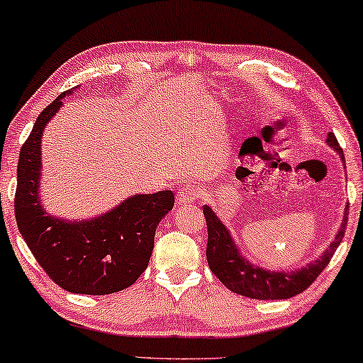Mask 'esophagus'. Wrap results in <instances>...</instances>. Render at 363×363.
<instances>
[{"mask_svg":"<svg viewBox=\"0 0 363 363\" xmlns=\"http://www.w3.org/2000/svg\"><path fill=\"white\" fill-rule=\"evenodd\" d=\"M200 197V189L197 186H192V184H187V186H182L177 192V203L179 205H187L195 202Z\"/></svg>","mask_w":363,"mask_h":363,"instance_id":"esophagus-1","label":"esophagus"}]
</instances>
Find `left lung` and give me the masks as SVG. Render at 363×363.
Wrapping results in <instances>:
<instances>
[{
    "label": "left lung",
    "instance_id": "left-lung-1",
    "mask_svg": "<svg viewBox=\"0 0 363 363\" xmlns=\"http://www.w3.org/2000/svg\"><path fill=\"white\" fill-rule=\"evenodd\" d=\"M326 143L342 157V148L339 147L333 132L328 134ZM349 205L344 210V218L336 238L331 240L328 249L308 263L307 267L292 272H269L258 264H252L240 254L239 247L233 240L231 233L224 226L223 221L215 215L208 205L203 206V215L208 229V244H206V260L208 267L221 283L235 294L258 298V301H281L301 294L318 278L325 267L335 255L337 245L341 244L346 233Z\"/></svg>",
    "mask_w": 363,
    "mask_h": 363
}]
</instances>
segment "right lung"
Masks as SVG:
<instances>
[{"label": "right lung", "instance_id": "obj_1", "mask_svg": "<svg viewBox=\"0 0 363 363\" xmlns=\"http://www.w3.org/2000/svg\"><path fill=\"white\" fill-rule=\"evenodd\" d=\"M67 94L72 90L40 113L21 148L14 197L17 228L40 267L62 289L74 294H113L134 284L145 272L155 231L174 206V194L134 195L91 220L69 221L48 215L38 192L42 135Z\"/></svg>", "mask_w": 363, "mask_h": 363}]
</instances>
